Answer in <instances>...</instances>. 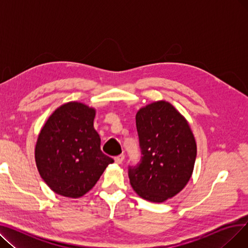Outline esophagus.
Instances as JSON below:
<instances>
[{
    "label": "esophagus",
    "instance_id": "esophagus-1",
    "mask_svg": "<svg viewBox=\"0 0 248 248\" xmlns=\"http://www.w3.org/2000/svg\"><path fill=\"white\" fill-rule=\"evenodd\" d=\"M124 155H117V157L114 158L115 163L119 164V165H122L123 162H124Z\"/></svg>",
    "mask_w": 248,
    "mask_h": 248
}]
</instances>
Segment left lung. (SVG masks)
<instances>
[{"mask_svg":"<svg viewBox=\"0 0 248 248\" xmlns=\"http://www.w3.org/2000/svg\"><path fill=\"white\" fill-rule=\"evenodd\" d=\"M136 123L142 158L139 167H129V183L142 199L165 202L188 184L196 140L186 117L166 100L140 108Z\"/></svg>","mask_w":248,"mask_h":248,"instance_id":"1","label":"left lung"}]
</instances>
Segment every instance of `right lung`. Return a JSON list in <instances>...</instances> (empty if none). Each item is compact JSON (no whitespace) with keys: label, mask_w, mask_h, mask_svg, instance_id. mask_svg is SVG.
I'll return each instance as SVG.
<instances>
[{"label":"right lung","mask_w":248,"mask_h":248,"mask_svg":"<svg viewBox=\"0 0 248 248\" xmlns=\"http://www.w3.org/2000/svg\"><path fill=\"white\" fill-rule=\"evenodd\" d=\"M95 114L96 109L85 103L66 102L51 113L38 135V172L63 197H82L114 162L100 151V138L93 127Z\"/></svg>","instance_id":"obj_1"}]
</instances>
